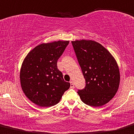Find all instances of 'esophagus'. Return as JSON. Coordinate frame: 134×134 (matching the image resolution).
I'll use <instances>...</instances> for the list:
<instances>
[{"instance_id":"1","label":"esophagus","mask_w":134,"mask_h":134,"mask_svg":"<svg viewBox=\"0 0 134 134\" xmlns=\"http://www.w3.org/2000/svg\"><path fill=\"white\" fill-rule=\"evenodd\" d=\"M70 83H71V88H74V83H73L72 81H71V82H70Z\"/></svg>"}]
</instances>
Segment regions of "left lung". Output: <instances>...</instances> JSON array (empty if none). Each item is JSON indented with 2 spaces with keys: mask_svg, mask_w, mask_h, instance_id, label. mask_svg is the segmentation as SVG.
<instances>
[{
  "mask_svg": "<svg viewBox=\"0 0 134 134\" xmlns=\"http://www.w3.org/2000/svg\"><path fill=\"white\" fill-rule=\"evenodd\" d=\"M86 81L78 94L86 105L98 107L109 102L116 94L120 82L117 62L111 53L98 42L72 41Z\"/></svg>",
  "mask_w": 134,
  "mask_h": 134,
  "instance_id": "8db88e82",
  "label": "left lung"
}]
</instances>
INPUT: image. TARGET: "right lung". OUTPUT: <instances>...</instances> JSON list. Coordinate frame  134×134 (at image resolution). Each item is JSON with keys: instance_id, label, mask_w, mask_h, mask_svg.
Segmentation results:
<instances>
[{"instance_id": "obj_1", "label": "right lung", "mask_w": 134, "mask_h": 134, "mask_svg": "<svg viewBox=\"0 0 134 134\" xmlns=\"http://www.w3.org/2000/svg\"><path fill=\"white\" fill-rule=\"evenodd\" d=\"M69 41L41 43L32 49L22 62L20 72L22 89L31 101L42 107L58 103L70 87L58 69L57 61Z\"/></svg>"}]
</instances>
